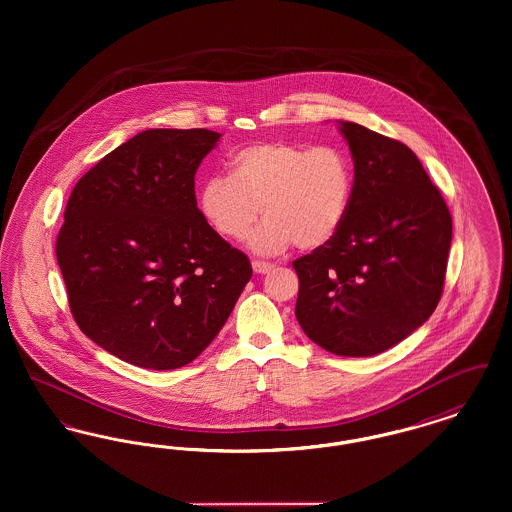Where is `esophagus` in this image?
<instances>
[{
	"label": "esophagus",
	"mask_w": 512,
	"mask_h": 512,
	"mask_svg": "<svg viewBox=\"0 0 512 512\" xmlns=\"http://www.w3.org/2000/svg\"><path fill=\"white\" fill-rule=\"evenodd\" d=\"M251 267H253V270H255L257 274H267V272H270V270L274 268V265L267 263V261H253Z\"/></svg>",
	"instance_id": "34e87169"
}]
</instances>
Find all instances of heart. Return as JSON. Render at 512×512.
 Wrapping results in <instances>:
<instances>
[{
	"instance_id": "1",
	"label": "heart",
	"mask_w": 512,
	"mask_h": 512,
	"mask_svg": "<svg viewBox=\"0 0 512 512\" xmlns=\"http://www.w3.org/2000/svg\"><path fill=\"white\" fill-rule=\"evenodd\" d=\"M230 176H209L199 192V209L215 232L249 238L257 253H280L292 245L317 249L340 232L353 195V163L336 146L259 142L238 149Z\"/></svg>"
}]
</instances>
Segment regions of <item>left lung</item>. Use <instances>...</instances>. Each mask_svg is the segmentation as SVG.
<instances>
[{"label":"left lung","instance_id":"left-lung-1","mask_svg":"<svg viewBox=\"0 0 512 512\" xmlns=\"http://www.w3.org/2000/svg\"><path fill=\"white\" fill-rule=\"evenodd\" d=\"M340 132L355 167L351 205L334 240L293 261L295 317L322 349L370 357L438 307L453 220L409 147L357 122Z\"/></svg>","mask_w":512,"mask_h":512}]
</instances>
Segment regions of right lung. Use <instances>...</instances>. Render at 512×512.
<instances>
[{"label": "right lung", "instance_id": "1", "mask_svg": "<svg viewBox=\"0 0 512 512\" xmlns=\"http://www.w3.org/2000/svg\"><path fill=\"white\" fill-rule=\"evenodd\" d=\"M219 132L151 128L74 186L55 253L78 328L130 365L172 370L217 338L253 270L197 209Z\"/></svg>", "mask_w": 512, "mask_h": 512}]
</instances>
